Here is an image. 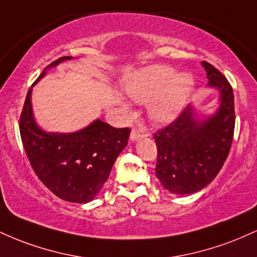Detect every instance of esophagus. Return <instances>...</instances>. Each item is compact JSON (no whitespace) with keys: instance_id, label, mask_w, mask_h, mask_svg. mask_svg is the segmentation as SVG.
Masks as SVG:
<instances>
[{"instance_id":"1","label":"esophagus","mask_w":257,"mask_h":257,"mask_svg":"<svg viewBox=\"0 0 257 257\" xmlns=\"http://www.w3.org/2000/svg\"><path fill=\"white\" fill-rule=\"evenodd\" d=\"M143 138V135L140 134V132L137 131V129H133L132 133H131V140L132 141H138L139 139Z\"/></svg>"}]
</instances>
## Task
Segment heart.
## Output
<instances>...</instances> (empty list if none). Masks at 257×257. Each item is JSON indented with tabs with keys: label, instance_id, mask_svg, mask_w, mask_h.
Listing matches in <instances>:
<instances>
[{
	"label": "heart",
	"instance_id": "b5f03b06",
	"mask_svg": "<svg viewBox=\"0 0 257 257\" xmlns=\"http://www.w3.org/2000/svg\"><path fill=\"white\" fill-rule=\"evenodd\" d=\"M193 85L192 76L188 73H175L173 67L155 65L135 73L126 82L125 90L135 102H149L150 119L155 124L163 125L175 119L184 110Z\"/></svg>",
	"mask_w": 257,
	"mask_h": 257
}]
</instances>
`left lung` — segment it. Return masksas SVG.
<instances>
[{"label":"left lung","instance_id":"1","mask_svg":"<svg viewBox=\"0 0 257 257\" xmlns=\"http://www.w3.org/2000/svg\"><path fill=\"white\" fill-rule=\"evenodd\" d=\"M206 87L219 90V107L200 117L192 105L167 128L155 134L156 176L178 196L198 192L210 184L225 163L234 132V96L229 82L211 64L202 61Z\"/></svg>","mask_w":257,"mask_h":257}]
</instances>
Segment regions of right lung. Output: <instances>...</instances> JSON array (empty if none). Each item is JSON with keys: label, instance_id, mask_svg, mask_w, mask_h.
<instances>
[{"label": "right lung", "instance_id": "obj_1", "mask_svg": "<svg viewBox=\"0 0 257 257\" xmlns=\"http://www.w3.org/2000/svg\"><path fill=\"white\" fill-rule=\"evenodd\" d=\"M71 59L63 57L48 65L31 85L20 116V137L32 169L49 191L67 202L89 203L108 179L131 131L113 128L99 118L73 133L47 132L37 124L32 88L47 70Z\"/></svg>", "mask_w": 257, "mask_h": 257}]
</instances>
